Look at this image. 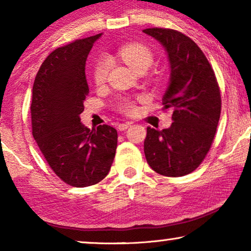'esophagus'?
Returning a JSON list of instances; mask_svg holds the SVG:
<instances>
[{
  "label": "esophagus",
  "instance_id": "34e87169",
  "mask_svg": "<svg viewBox=\"0 0 251 251\" xmlns=\"http://www.w3.org/2000/svg\"><path fill=\"white\" fill-rule=\"evenodd\" d=\"M130 125H131V123H130V122H126V123H119L118 129L120 130V131H125V130H126V129L129 128Z\"/></svg>",
  "mask_w": 251,
  "mask_h": 251
}]
</instances>
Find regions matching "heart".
Segmentation results:
<instances>
[{
    "label": "heart",
    "instance_id": "b5f03b06",
    "mask_svg": "<svg viewBox=\"0 0 251 251\" xmlns=\"http://www.w3.org/2000/svg\"><path fill=\"white\" fill-rule=\"evenodd\" d=\"M120 57L130 68L137 72L140 68H149L153 63V52L149 48L138 43H130L123 46L119 51ZM109 68L108 58L102 57L95 65L94 80L96 84H102L107 77ZM119 108L126 114H131L136 111L135 100L130 98H122L119 100Z\"/></svg>",
    "mask_w": 251,
    "mask_h": 251
}]
</instances>
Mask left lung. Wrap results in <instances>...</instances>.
<instances>
[{
    "label": "left lung",
    "mask_w": 251,
    "mask_h": 251,
    "mask_svg": "<svg viewBox=\"0 0 251 251\" xmlns=\"http://www.w3.org/2000/svg\"><path fill=\"white\" fill-rule=\"evenodd\" d=\"M143 32L168 53L170 80L162 104L174 111L170 128L147 126L144 152L157 174L185 176L200 166L215 138L222 108L217 78L202 50L183 33L168 28Z\"/></svg>",
    "instance_id": "obj_1"
}]
</instances>
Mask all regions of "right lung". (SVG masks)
I'll use <instances>...</instances> for the list:
<instances>
[{"label":"right lung","mask_w":251,"mask_h":251,"mask_svg":"<svg viewBox=\"0 0 251 251\" xmlns=\"http://www.w3.org/2000/svg\"><path fill=\"white\" fill-rule=\"evenodd\" d=\"M101 34L53 50L37 72L30 105L32 133L53 173L74 187L107 176L118 146V131L102 125L90 130L80 114L89 94L85 61Z\"/></svg>","instance_id":"obj_1"}]
</instances>
